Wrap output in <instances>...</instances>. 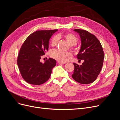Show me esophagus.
<instances>
[{
  "label": "esophagus",
  "mask_w": 120,
  "mask_h": 120,
  "mask_svg": "<svg viewBox=\"0 0 120 120\" xmlns=\"http://www.w3.org/2000/svg\"><path fill=\"white\" fill-rule=\"evenodd\" d=\"M57 63L59 64H66V62H64V61H57Z\"/></svg>",
  "instance_id": "esophagus-1"
}]
</instances>
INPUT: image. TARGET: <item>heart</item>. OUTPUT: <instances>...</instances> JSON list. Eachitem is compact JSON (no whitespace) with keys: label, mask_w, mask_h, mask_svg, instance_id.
Wrapping results in <instances>:
<instances>
[{"label":"heart","mask_w":120,"mask_h":120,"mask_svg":"<svg viewBox=\"0 0 120 120\" xmlns=\"http://www.w3.org/2000/svg\"><path fill=\"white\" fill-rule=\"evenodd\" d=\"M60 35H54L51 39V45L52 46H56L59 43L60 40ZM63 38L64 39L69 43L70 45L71 49L74 50V52L76 51V48L75 45L77 44L78 41V38L75 35L71 33H68L64 34L63 35ZM71 53L69 52H63L57 49H52L49 52V56L52 59L59 60V61H64L67 58H69L71 56Z\"/></svg>","instance_id":"1"}]
</instances>
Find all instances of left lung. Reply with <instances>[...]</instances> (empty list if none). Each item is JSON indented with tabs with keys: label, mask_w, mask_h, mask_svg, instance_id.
<instances>
[{
	"label": "left lung",
	"mask_w": 120,
	"mask_h": 120,
	"mask_svg": "<svg viewBox=\"0 0 120 120\" xmlns=\"http://www.w3.org/2000/svg\"><path fill=\"white\" fill-rule=\"evenodd\" d=\"M80 36L81 47L77 55L79 61L83 60L82 65L73 63L74 71L71 77L82 84H89L95 81L102 68L104 53L100 41L94 34L83 30L75 29Z\"/></svg>",
	"instance_id": "8db88e82"
}]
</instances>
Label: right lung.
I'll use <instances>...</instances> for the list:
<instances>
[{"mask_svg": "<svg viewBox=\"0 0 120 120\" xmlns=\"http://www.w3.org/2000/svg\"><path fill=\"white\" fill-rule=\"evenodd\" d=\"M54 30H38L30 34L23 42L17 57V65L21 76L28 83L40 85L49 79L56 62L52 58L40 62L41 56L49 49V42Z\"/></svg>", "mask_w": 120, "mask_h": 120, "instance_id": "1", "label": "right lung"}]
</instances>
